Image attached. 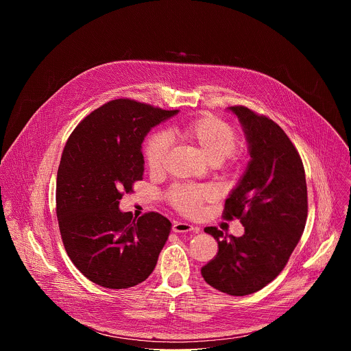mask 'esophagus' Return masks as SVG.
<instances>
[{"instance_id":"obj_1","label":"esophagus","mask_w":351,"mask_h":351,"mask_svg":"<svg viewBox=\"0 0 351 351\" xmlns=\"http://www.w3.org/2000/svg\"><path fill=\"white\" fill-rule=\"evenodd\" d=\"M172 230L176 232V233H186V232H193V233H197L198 229L194 228L193 225L190 223H186V222H180V221H175L173 225H172Z\"/></svg>"}]
</instances>
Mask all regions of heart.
<instances>
[{"label":"heart","mask_w":351,"mask_h":351,"mask_svg":"<svg viewBox=\"0 0 351 351\" xmlns=\"http://www.w3.org/2000/svg\"><path fill=\"white\" fill-rule=\"evenodd\" d=\"M176 133L186 141L198 147L202 154L211 162L219 164L225 158L233 157L237 145V136L233 128L213 117L195 118L176 128ZM168 152V138L164 133H153L144 144V158L149 171L158 172L164 167ZM214 195L208 187L176 186L168 194L169 203L180 213L191 215L198 213L199 207Z\"/></svg>","instance_id":"1"}]
</instances>
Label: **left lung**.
Wrapping results in <instances>:
<instances>
[{
    "label": "left lung",
    "instance_id": "8db88e82",
    "mask_svg": "<svg viewBox=\"0 0 351 351\" xmlns=\"http://www.w3.org/2000/svg\"><path fill=\"white\" fill-rule=\"evenodd\" d=\"M243 126L250 160L225 202L223 218L240 219V237L210 226L217 256L202 268L204 280L230 295L252 294L287 264L307 221V183L295 147L272 119L241 106L229 107Z\"/></svg>",
    "mask_w": 351,
    "mask_h": 351
}]
</instances>
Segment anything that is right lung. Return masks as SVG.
I'll return each instance as SVG.
<instances>
[{"label":"right lung","instance_id":"add662e5","mask_svg":"<svg viewBox=\"0 0 351 351\" xmlns=\"http://www.w3.org/2000/svg\"><path fill=\"white\" fill-rule=\"evenodd\" d=\"M178 112L112 99L66 141L57 173L60 232L71 261L98 286H136L157 265L172 223L158 213L133 219L119 210V199L143 179L147 133Z\"/></svg>","mask_w":351,"mask_h":351}]
</instances>
